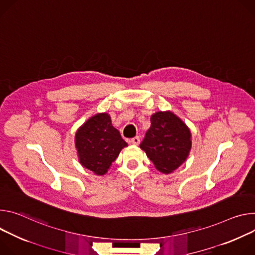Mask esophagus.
Instances as JSON below:
<instances>
[{
	"mask_svg": "<svg viewBox=\"0 0 255 255\" xmlns=\"http://www.w3.org/2000/svg\"><path fill=\"white\" fill-rule=\"evenodd\" d=\"M130 143L132 145H138L139 144V137L138 136H134V137L130 138Z\"/></svg>",
	"mask_w": 255,
	"mask_h": 255,
	"instance_id": "obj_1",
	"label": "esophagus"
}]
</instances>
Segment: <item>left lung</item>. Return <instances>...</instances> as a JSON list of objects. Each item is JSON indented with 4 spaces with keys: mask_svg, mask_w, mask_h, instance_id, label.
Listing matches in <instances>:
<instances>
[{
    "mask_svg": "<svg viewBox=\"0 0 255 255\" xmlns=\"http://www.w3.org/2000/svg\"><path fill=\"white\" fill-rule=\"evenodd\" d=\"M189 128L170 110L151 117V127L139 147L158 171L169 174L181 166L191 150Z\"/></svg>",
    "mask_w": 255,
    "mask_h": 255,
    "instance_id": "obj_1",
    "label": "left lung"
}]
</instances>
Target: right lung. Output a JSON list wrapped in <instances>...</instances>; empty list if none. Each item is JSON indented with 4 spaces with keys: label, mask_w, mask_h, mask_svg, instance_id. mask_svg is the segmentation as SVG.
I'll return each mask as SVG.
<instances>
[{
    "label": "right lung",
    "mask_w": 255,
    "mask_h": 255,
    "mask_svg": "<svg viewBox=\"0 0 255 255\" xmlns=\"http://www.w3.org/2000/svg\"><path fill=\"white\" fill-rule=\"evenodd\" d=\"M75 147L83 167L96 175H104L128 144L112 126L108 113L99 112L77 129Z\"/></svg>",
    "instance_id": "add662e5"
}]
</instances>
